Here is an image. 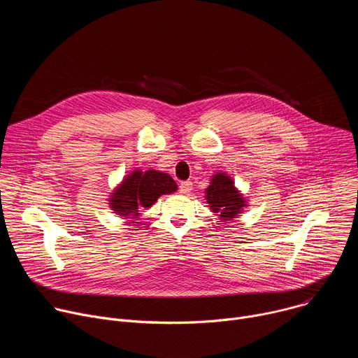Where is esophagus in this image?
I'll return each mask as SVG.
<instances>
[{
    "label": "esophagus",
    "instance_id": "obj_1",
    "mask_svg": "<svg viewBox=\"0 0 358 358\" xmlns=\"http://www.w3.org/2000/svg\"><path fill=\"white\" fill-rule=\"evenodd\" d=\"M178 188H180L181 194H188L192 189V182L191 181H182V182H180Z\"/></svg>",
    "mask_w": 358,
    "mask_h": 358
}]
</instances>
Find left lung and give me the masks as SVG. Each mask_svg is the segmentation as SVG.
Returning <instances> with one entry per match:
<instances>
[{
	"label": "left lung",
	"instance_id": "left-lung-1",
	"mask_svg": "<svg viewBox=\"0 0 358 358\" xmlns=\"http://www.w3.org/2000/svg\"><path fill=\"white\" fill-rule=\"evenodd\" d=\"M207 202L210 208L221 217L222 221H231L245 207V199L235 188L231 177L218 173L213 177L207 188Z\"/></svg>",
	"mask_w": 358,
	"mask_h": 358
}]
</instances>
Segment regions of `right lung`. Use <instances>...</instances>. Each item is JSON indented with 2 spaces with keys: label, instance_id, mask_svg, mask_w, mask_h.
<instances>
[{
  "label": "right lung",
  "instance_id": "1",
  "mask_svg": "<svg viewBox=\"0 0 358 358\" xmlns=\"http://www.w3.org/2000/svg\"><path fill=\"white\" fill-rule=\"evenodd\" d=\"M176 189V181L166 173L133 171L113 192L110 206L120 217L137 218L141 207H151L160 195L171 194Z\"/></svg>",
  "mask_w": 358,
  "mask_h": 358
}]
</instances>
